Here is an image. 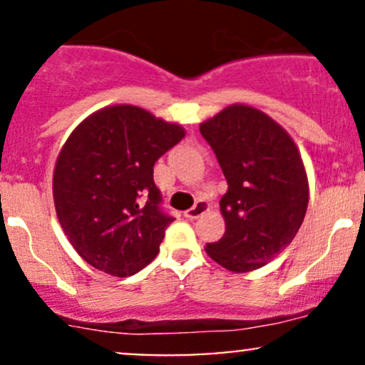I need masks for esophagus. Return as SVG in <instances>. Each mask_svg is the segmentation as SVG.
Masks as SVG:
<instances>
[{"label":"esophagus","instance_id":"esophagus-1","mask_svg":"<svg viewBox=\"0 0 365 365\" xmlns=\"http://www.w3.org/2000/svg\"><path fill=\"white\" fill-rule=\"evenodd\" d=\"M210 210V203L208 201H205V200H200V201H196V205L192 206V208L190 210H187L185 212V217L187 219H197V217H201L203 215V213H206Z\"/></svg>","mask_w":365,"mask_h":365}]
</instances>
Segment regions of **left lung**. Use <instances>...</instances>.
Masks as SVG:
<instances>
[{"instance_id": "obj_1", "label": "left lung", "mask_w": 365, "mask_h": 365, "mask_svg": "<svg viewBox=\"0 0 365 365\" xmlns=\"http://www.w3.org/2000/svg\"><path fill=\"white\" fill-rule=\"evenodd\" d=\"M200 130L227 180L220 200L226 233L205 251L235 274L257 270L292 244L304 222V160L286 128L252 106H227Z\"/></svg>"}]
</instances>
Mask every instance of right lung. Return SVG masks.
<instances>
[{
  "label": "right lung",
  "instance_id": "obj_1",
  "mask_svg": "<svg viewBox=\"0 0 365 365\" xmlns=\"http://www.w3.org/2000/svg\"><path fill=\"white\" fill-rule=\"evenodd\" d=\"M183 138L180 123L130 104L98 109L73 128L54 164L53 197L88 264L127 277L155 259L175 219L159 208L153 164Z\"/></svg>",
  "mask_w": 365,
  "mask_h": 365
}]
</instances>
